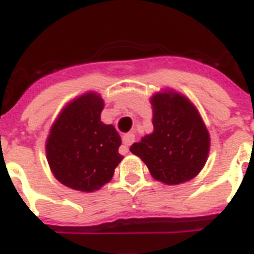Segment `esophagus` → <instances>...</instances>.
I'll list each match as a JSON object with an SVG mask.
<instances>
[{
	"mask_svg": "<svg viewBox=\"0 0 254 254\" xmlns=\"http://www.w3.org/2000/svg\"><path fill=\"white\" fill-rule=\"evenodd\" d=\"M133 141H134V134L133 133H127V134L123 135V142L127 148L133 144Z\"/></svg>",
	"mask_w": 254,
	"mask_h": 254,
	"instance_id": "obj_1",
	"label": "esophagus"
}]
</instances>
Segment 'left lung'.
I'll return each mask as SVG.
<instances>
[{"label":"left lung","instance_id":"1","mask_svg":"<svg viewBox=\"0 0 254 254\" xmlns=\"http://www.w3.org/2000/svg\"><path fill=\"white\" fill-rule=\"evenodd\" d=\"M153 131L134 142L130 152L148 166L154 180L179 185L204 168L210 135L194 104L181 93L165 89L150 97Z\"/></svg>","mask_w":254,"mask_h":254}]
</instances>
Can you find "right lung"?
Masks as SVG:
<instances>
[{"mask_svg": "<svg viewBox=\"0 0 254 254\" xmlns=\"http://www.w3.org/2000/svg\"><path fill=\"white\" fill-rule=\"evenodd\" d=\"M104 100L88 92L71 100L50 127L46 158L56 179L80 191L101 189L112 180L123 156L121 137L101 121Z\"/></svg>", "mask_w": 254, "mask_h": 254, "instance_id": "obj_1", "label": "right lung"}]
</instances>
